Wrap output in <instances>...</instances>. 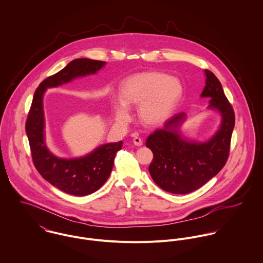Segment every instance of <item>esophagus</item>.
Segmentation results:
<instances>
[{
    "label": "esophagus",
    "mask_w": 263,
    "mask_h": 263,
    "mask_svg": "<svg viewBox=\"0 0 263 263\" xmlns=\"http://www.w3.org/2000/svg\"><path fill=\"white\" fill-rule=\"evenodd\" d=\"M133 142H134V144H135L136 146H142V145H143V140H142L141 138H139V137H135L134 140H133Z\"/></svg>",
    "instance_id": "34e87169"
}]
</instances>
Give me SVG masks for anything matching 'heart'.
Listing matches in <instances>:
<instances>
[{
  "instance_id": "1",
  "label": "heart",
  "mask_w": 263,
  "mask_h": 263,
  "mask_svg": "<svg viewBox=\"0 0 263 263\" xmlns=\"http://www.w3.org/2000/svg\"><path fill=\"white\" fill-rule=\"evenodd\" d=\"M120 99L113 100L115 120L130 119L126 105H140L139 116L146 124L163 121L176 107L183 94L180 81L164 73L148 72L132 76L120 86Z\"/></svg>"
}]
</instances>
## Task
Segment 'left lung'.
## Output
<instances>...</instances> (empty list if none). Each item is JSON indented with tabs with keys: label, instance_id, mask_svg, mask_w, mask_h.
Masks as SVG:
<instances>
[{
	"label": "left lung",
	"instance_id": "obj_1",
	"mask_svg": "<svg viewBox=\"0 0 263 263\" xmlns=\"http://www.w3.org/2000/svg\"><path fill=\"white\" fill-rule=\"evenodd\" d=\"M204 74L205 86L200 97L211 98L208 108L219 111L222 117L216 134L205 142L183 138L179 127L186 114L182 112L167 120L146 142L154 154L151 176L158 186L170 193L186 194L201 187L222 170L229 157L235 113L219 79L209 70Z\"/></svg>",
	"mask_w": 263,
	"mask_h": 263
}]
</instances>
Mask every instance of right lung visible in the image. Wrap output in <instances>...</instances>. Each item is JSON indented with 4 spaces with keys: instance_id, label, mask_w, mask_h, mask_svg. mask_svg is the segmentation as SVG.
Instances as JSON below:
<instances>
[{
    "instance_id": "obj_1",
    "label": "right lung",
    "mask_w": 263,
    "mask_h": 263,
    "mask_svg": "<svg viewBox=\"0 0 263 263\" xmlns=\"http://www.w3.org/2000/svg\"><path fill=\"white\" fill-rule=\"evenodd\" d=\"M105 64L90 59L72 61L63 70L39 84L28 113L25 129L34 166L46 181L68 194L84 196L101 187L111 173L114 158L122 148V141L104 144L80 158L57 157L45 143L43 94L47 88L61 86L76 78L94 75Z\"/></svg>"
}]
</instances>
